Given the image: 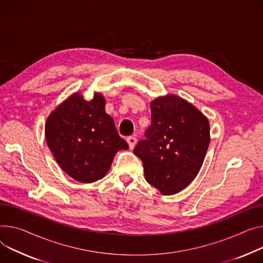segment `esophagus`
<instances>
[{
    "label": "esophagus",
    "instance_id": "1",
    "mask_svg": "<svg viewBox=\"0 0 263 263\" xmlns=\"http://www.w3.org/2000/svg\"><path fill=\"white\" fill-rule=\"evenodd\" d=\"M136 137L135 136H130V137H128L127 138V143H128V145H129V148L130 149H133L134 147H135V144H136Z\"/></svg>",
    "mask_w": 263,
    "mask_h": 263
}]
</instances>
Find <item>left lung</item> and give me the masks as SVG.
Wrapping results in <instances>:
<instances>
[{
  "mask_svg": "<svg viewBox=\"0 0 263 263\" xmlns=\"http://www.w3.org/2000/svg\"><path fill=\"white\" fill-rule=\"evenodd\" d=\"M152 122L147 139L134 154L143 162L146 181L170 196L196 179L211 143L207 117L194 104L174 94L150 102Z\"/></svg>",
  "mask_w": 263,
  "mask_h": 263,
  "instance_id": "left-lung-1",
  "label": "left lung"
}]
</instances>
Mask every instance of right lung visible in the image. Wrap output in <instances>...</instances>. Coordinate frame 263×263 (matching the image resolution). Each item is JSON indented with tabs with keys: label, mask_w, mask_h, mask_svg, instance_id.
I'll return each instance as SVG.
<instances>
[{
	"label": "right lung",
	"mask_w": 263,
	"mask_h": 263,
	"mask_svg": "<svg viewBox=\"0 0 263 263\" xmlns=\"http://www.w3.org/2000/svg\"><path fill=\"white\" fill-rule=\"evenodd\" d=\"M104 107L102 94L96 92L87 101L76 92L46 119L47 146L60 168L77 182L93 183L102 179L116 152L129 148Z\"/></svg>",
	"instance_id": "right-lung-1"
}]
</instances>
